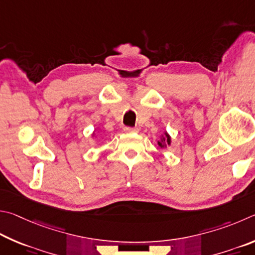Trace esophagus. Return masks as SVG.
<instances>
[{
	"instance_id": "34e87169",
	"label": "esophagus",
	"mask_w": 255,
	"mask_h": 255,
	"mask_svg": "<svg viewBox=\"0 0 255 255\" xmlns=\"http://www.w3.org/2000/svg\"><path fill=\"white\" fill-rule=\"evenodd\" d=\"M124 131L127 133H135V132H137V128H131V127H125Z\"/></svg>"
}]
</instances>
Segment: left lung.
<instances>
[{"instance_id": "obj_1", "label": "left lung", "mask_w": 255, "mask_h": 255, "mask_svg": "<svg viewBox=\"0 0 255 255\" xmlns=\"http://www.w3.org/2000/svg\"><path fill=\"white\" fill-rule=\"evenodd\" d=\"M166 141H167V143L168 144H170V136H169L168 134H167V133H166ZM158 144L160 145V146H161V148H162V146H163V144H162V142H158Z\"/></svg>"}]
</instances>
